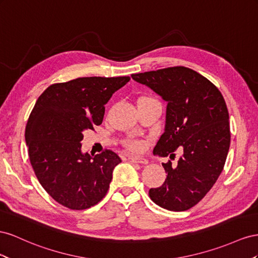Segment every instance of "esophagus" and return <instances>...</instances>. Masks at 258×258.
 <instances>
[{
  "label": "esophagus",
  "instance_id": "esophagus-1",
  "mask_svg": "<svg viewBox=\"0 0 258 258\" xmlns=\"http://www.w3.org/2000/svg\"><path fill=\"white\" fill-rule=\"evenodd\" d=\"M128 160H130V162H132V163H141V164L148 163V160L145 158H142V157H130Z\"/></svg>",
  "mask_w": 258,
  "mask_h": 258
}]
</instances>
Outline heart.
Instances as JSON below:
<instances>
[{
    "label": "heart",
    "mask_w": 258,
    "mask_h": 258,
    "mask_svg": "<svg viewBox=\"0 0 258 258\" xmlns=\"http://www.w3.org/2000/svg\"><path fill=\"white\" fill-rule=\"evenodd\" d=\"M143 99H153L151 97H142L139 100ZM125 146L127 147L130 150H134V151H138L143 149V143L139 141H135V139H128V141L125 142Z\"/></svg>",
    "instance_id": "b5f03b06"
}]
</instances>
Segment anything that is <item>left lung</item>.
I'll return each instance as SVG.
<instances>
[{"label":"left lung","mask_w":258,"mask_h":258,"mask_svg":"<svg viewBox=\"0 0 258 258\" xmlns=\"http://www.w3.org/2000/svg\"><path fill=\"white\" fill-rule=\"evenodd\" d=\"M166 102L164 133L153 153L170 158L183 151L177 165L162 163L166 179L151 188L159 207L181 212L195 207L223 172L230 146L229 113L222 93L207 78L186 67H170L132 75Z\"/></svg>","instance_id":"1"}]
</instances>
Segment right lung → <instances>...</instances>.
I'll use <instances>...</instances> for the list:
<instances>
[{
    "label": "right lung",
    "mask_w": 258,
    "mask_h": 258,
    "mask_svg": "<svg viewBox=\"0 0 258 258\" xmlns=\"http://www.w3.org/2000/svg\"><path fill=\"white\" fill-rule=\"evenodd\" d=\"M130 77H87L48 86L36 100L26 126L30 163L42 187L70 210L102 200L121 162L112 150L93 157L81 151L83 132L102 123L105 105Z\"/></svg>",
    "instance_id": "obj_1"
}]
</instances>
